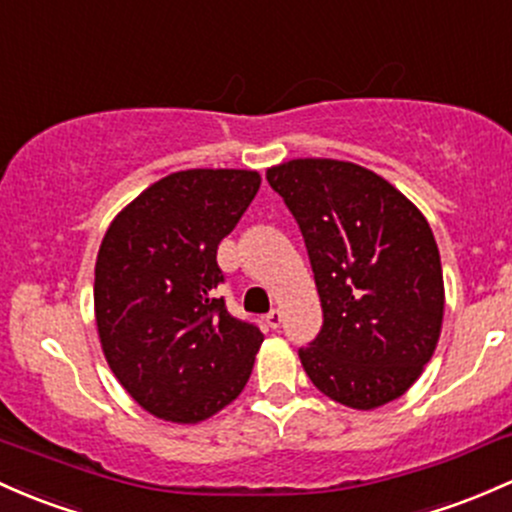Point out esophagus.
Returning <instances> with one entry per match:
<instances>
[{
  "mask_svg": "<svg viewBox=\"0 0 512 512\" xmlns=\"http://www.w3.org/2000/svg\"><path fill=\"white\" fill-rule=\"evenodd\" d=\"M280 322H283V312H280V310H271V312H268V315H266V324H268V327H271V329H278Z\"/></svg>",
  "mask_w": 512,
  "mask_h": 512,
  "instance_id": "1",
  "label": "esophagus"
}]
</instances>
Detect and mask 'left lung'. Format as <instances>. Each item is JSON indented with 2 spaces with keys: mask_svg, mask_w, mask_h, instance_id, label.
Wrapping results in <instances>:
<instances>
[{
  "mask_svg": "<svg viewBox=\"0 0 512 512\" xmlns=\"http://www.w3.org/2000/svg\"><path fill=\"white\" fill-rule=\"evenodd\" d=\"M266 180L298 222L322 302L320 334L298 351L305 373L346 408L400 398L442 329V263L427 219L356 163L298 158Z\"/></svg>",
  "mask_w": 512,
  "mask_h": 512,
  "instance_id": "left-lung-1",
  "label": "left lung"
}]
</instances>
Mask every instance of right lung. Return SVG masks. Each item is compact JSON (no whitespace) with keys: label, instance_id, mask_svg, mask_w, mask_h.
Wrapping results in <instances>:
<instances>
[{"label":"right lung","instance_id":"add662e5","mask_svg":"<svg viewBox=\"0 0 512 512\" xmlns=\"http://www.w3.org/2000/svg\"><path fill=\"white\" fill-rule=\"evenodd\" d=\"M261 188L256 170L192 168L146 188L109 224L95 317L126 393L170 422L207 420L241 393L261 329L229 315L217 246Z\"/></svg>","mask_w":512,"mask_h":512}]
</instances>
